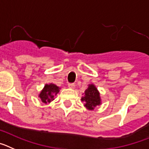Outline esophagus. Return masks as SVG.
I'll return each instance as SVG.
<instances>
[{"instance_id":"obj_1","label":"esophagus","mask_w":149,"mask_h":149,"mask_svg":"<svg viewBox=\"0 0 149 149\" xmlns=\"http://www.w3.org/2000/svg\"><path fill=\"white\" fill-rule=\"evenodd\" d=\"M68 88H75V84H74V83H69V84H68Z\"/></svg>"}]
</instances>
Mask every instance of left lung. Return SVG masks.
I'll list each match as a JSON object with an SVG mask.
<instances>
[{"instance_id": "left-lung-1", "label": "left lung", "mask_w": 149, "mask_h": 149, "mask_svg": "<svg viewBox=\"0 0 149 149\" xmlns=\"http://www.w3.org/2000/svg\"><path fill=\"white\" fill-rule=\"evenodd\" d=\"M81 101L88 110H93L95 107L101 104L100 93L93 84H90L88 89L84 91V96L81 97Z\"/></svg>"}]
</instances>
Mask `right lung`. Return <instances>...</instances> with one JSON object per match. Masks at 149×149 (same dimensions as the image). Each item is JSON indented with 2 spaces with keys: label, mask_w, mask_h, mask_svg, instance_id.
<instances>
[{
  "label": "right lung",
  "mask_w": 149,
  "mask_h": 149,
  "mask_svg": "<svg viewBox=\"0 0 149 149\" xmlns=\"http://www.w3.org/2000/svg\"><path fill=\"white\" fill-rule=\"evenodd\" d=\"M60 88L54 84H45L44 89L41 91L39 94L41 101L44 103L50 102L52 100H54V96L59 92Z\"/></svg>",
  "instance_id": "1"
}]
</instances>
